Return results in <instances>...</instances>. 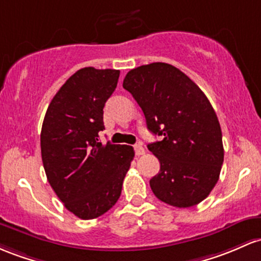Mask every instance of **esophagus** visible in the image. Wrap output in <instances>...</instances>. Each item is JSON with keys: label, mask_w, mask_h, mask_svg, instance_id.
<instances>
[{"label": "esophagus", "mask_w": 261, "mask_h": 261, "mask_svg": "<svg viewBox=\"0 0 261 261\" xmlns=\"http://www.w3.org/2000/svg\"><path fill=\"white\" fill-rule=\"evenodd\" d=\"M134 150H135V153L137 156H141V154L145 153V148L141 145H135L134 146Z\"/></svg>", "instance_id": "34e87169"}]
</instances>
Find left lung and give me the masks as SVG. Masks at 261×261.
Instances as JSON below:
<instances>
[{
	"label": "left lung",
	"mask_w": 261,
	"mask_h": 261,
	"mask_svg": "<svg viewBox=\"0 0 261 261\" xmlns=\"http://www.w3.org/2000/svg\"><path fill=\"white\" fill-rule=\"evenodd\" d=\"M122 87L144 111L147 128L161 141L147 146L160 161L150 179L162 202L177 208L198 204L219 179L224 160L216 111L198 85L167 63L131 69Z\"/></svg>",
	"instance_id": "obj_1"
}]
</instances>
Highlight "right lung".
Masks as SVG:
<instances>
[{
  "mask_svg": "<svg viewBox=\"0 0 261 261\" xmlns=\"http://www.w3.org/2000/svg\"><path fill=\"white\" fill-rule=\"evenodd\" d=\"M120 70L87 67L74 73L51 99L41 133L42 161L49 185L80 219L110 210L135 152L127 145H101L104 107Z\"/></svg>",
  "mask_w": 261,
  "mask_h": 261,
  "instance_id": "obj_1",
  "label": "right lung"
}]
</instances>
